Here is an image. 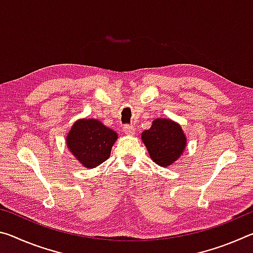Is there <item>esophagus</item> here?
<instances>
[{"mask_svg": "<svg viewBox=\"0 0 253 253\" xmlns=\"http://www.w3.org/2000/svg\"><path fill=\"white\" fill-rule=\"evenodd\" d=\"M124 131H125L127 135H132L135 132V128H134V126L126 124V125H124Z\"/></svg>", "mask_w": 253, "mask_h": 253, "instance_id": "obj_1", "label": "esophagus"}]
</instances>
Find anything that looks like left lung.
<instances>
[{
  "mask_svg": "<svg viewBox=\"0 0 253 253\" xmlns=\"http://www.w3.org/2000/svg\"><path fill=\"white\" fill-rule=\"evenodd\" d=\"M142 139L152 160L163 168L176 161L186 144L181 126L169 119H155Z\"/></svg>",
  "mask_w": 253,
  "mask_h": 253,
  "instance_id": "obj_1",
  "label": "left lung"
}]
</instances>
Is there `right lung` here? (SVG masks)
I'll list each match as a JSON object with an SVG mask.
<instances>
[{
	"label": "right lung",
	"mask_w": 253,
	"mask_h": 253,
	"mask_svg": "<svg viewBox=\"0 0 253 253\" xmlns=\"http://www.w3.org/2000/svg\"><path fill=\"white\" fill-rule=\"evenodd\" d=\"M117 134L96 119L76 122L67 136V146L84 168L93 169L110 156Z\"/></svg>",
	"instance_id": "obj_1"
}]
</instances>
